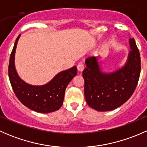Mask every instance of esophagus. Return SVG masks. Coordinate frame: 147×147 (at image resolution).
<instances>
[{
	"label": "esophagus",
	"instance_id": "obj_1",
	"mask_svg": "<svg viewBox=\"0 0 147 147\" xmlns=\"http://www.w3.org/2000/svg\"><path fill=\"white\" fill-rule=\"evenodd\" d=\"M77 67H78V69L79 71H80V72H82V71L84 69V64L82 63V62H80V63H79L78 64V66H77Z\"/></svg>",
	"mask_w": 147,
	"mask_h": 147
}]
</instances>
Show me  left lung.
<instances>
[{
    "label": "left lung",
    "mask_w": 147,
    "mask_h": 147,
    "mask_svg": "<svg viewBox=\"0 0 147 147\" xmlns=\"http://www.w3.org/2000/svg\"><path fill=\"white\" fill-rule=\"evenodd\" d=\"M131 50L125 66L109 74L101 72L94 56L85 60L83 70L84 97L87 105L100 112L119 107L131 97L137 87L141 72L140 53L134 38L129 40Z\"/></svg>",
    "instance_id": "obj_1"
}]
</instances>
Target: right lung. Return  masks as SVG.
<instances>
[{
  "instance_id": "1",
  "label": "right lung",
  "mask_w": 147,
  "mask_h": 147,
  "mask_svg": "<svg viewBox=\"0 0 147 147\" xmlns=\"http://www.w3.org/2000/svg\"><path fill=\"white\" fill-rule=\"evenodd\" d=\"M20 34L16 38L8 65V76L17 98L29 109L40 113H50L60 109L63 104L67 86L77 75L75 66L57 74L50 82L42 86L30 85L22 80L15 68V53Z\"/></svg>"
}]
</instances>
